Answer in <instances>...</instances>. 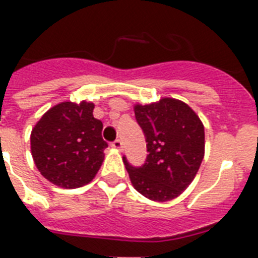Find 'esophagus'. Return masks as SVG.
Returning a JSON list of instances; mask_svg holds the SVG:
<instances>
[{
    "mask_svg": "<svg viewBox=\"0 0 258 258\" xmlns=\"http://www.w3.org/2000/svg\"><path fill=\"white\" fill-rule=\"evenodd\" d=\"M111 146H112L113 149L121 150V147H123V142H121L120 139H116V141H113L112 143H111Z\"/></svg>",
    "mask_w": 258,
    "mask_h": 258,
    "instance_id": "obj_1",
    "label": "esophagus"
}]
</instances>
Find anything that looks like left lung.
<instances>
[{"label": "left lung", "mask_w": 258, "mask_h": 258, "mask_svg": "<svg viewBox=\"0 0 258 258\" xmlns=\"http://www.w3.org/2000/svg\"><path fill=\"white\" fill-rule=\"evenodd\" d=\"M134 109L149 154L137 167L123 157L130 179L149 200H174L191 183L204 159V124L187 104L170 97Z\"/></svg>", "instance_id": "obj_1"}]
</instances>
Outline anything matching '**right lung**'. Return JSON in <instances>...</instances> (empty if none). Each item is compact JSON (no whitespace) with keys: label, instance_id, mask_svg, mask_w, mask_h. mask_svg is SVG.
Returning a JSON list of instances; mask_svg holds the SVG:
<instances>
[{"label":"right lung","instance_id":"1","mask_svg":"<svg viewBox=\"0 0 258 258\" xmlns=\"http://www.w3.org/2000/svg\"><path fill=\"white\" fill-rule=\"evenodd\" d=\"M93 104L64 101L42 115L30 134V149L38 171L64 188L80 187L93 179L108 143L103 123L92 115Z\"/></svg>","mask_w":258,"mask_h":258}]
</instances>
